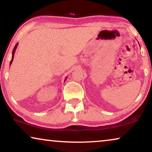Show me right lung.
<instances>
[{
  "instance_id": "obj_1",
  "label": "right lung",
  "mask_w": 152,
  "mask_h": 152,
  "mask_svg": "<svg viewBox=\"0 0 152 152\" xmlns=\"http://www.w3.org/2000/svg\"><path fill=\"white\" fill-rule=\"evenodd\" d=\"M18 44H19V43H17V44L15 45V48H14V49H13V50H12V59H11V62H10V66L11 65V64H12V60H13V58H14V55H15V50H16V49H17V46H18ZM66 78H67V77H66V78H65V81H66Z\"/></svg>"
}]
</instances>
